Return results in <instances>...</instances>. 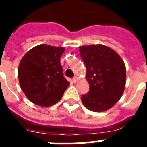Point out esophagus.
I'll return each instance as SVG.
<instances>
[{"label": "esophagus", "mask_w": 147, "mask_h": 147, "mask_svg": "<svg viewBox=\"0 0 147 147\" xmlns=\"http://www.w3.org/2000/svg\"><path fill=\"white\" fill-rule=\"evenodd\" d=\"M78 80H79V77L78 76L73 77V79H72V81H73L74 83H76V82H78Z\"/></svg>", "instance_id": "34e87169"}]
</instances>
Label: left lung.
<instances>
[{"mask_svg":"<svg viewBox=\"0 0 147 147\" xmlns=\"http://www.w3.org/2000/svg\"><path fill=\"white\" fill-rule=\"evenodd\" d=\"M79 52L90 84L89 93L82 96V104L95 112L110 109L125 90V63L115 51L102 44L80 47Z\"/></svg>","mask_w":147,"mask_h":147,"instance_id":"1","label":"left lung"}]
</instances>
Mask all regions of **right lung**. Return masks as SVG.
I'll return each mask as SVG.
<instances>
[{"label":"right lung","mask_w":147,"mask_h":147,"mask_svg":"<svg viewBox=\"0 0 147 147\" xmlns=\"http://www.w3.org/2000/svg\"><path fill=\"white\" fill-rule=\"evenodd\" d=\"M64 51L62 47L41 44L29 50L21 60L18 69L20 86L33 104L54 105L69 86L60 61Z\"/></svg>","instance_id":"right-lung-1"}]
</instances>
